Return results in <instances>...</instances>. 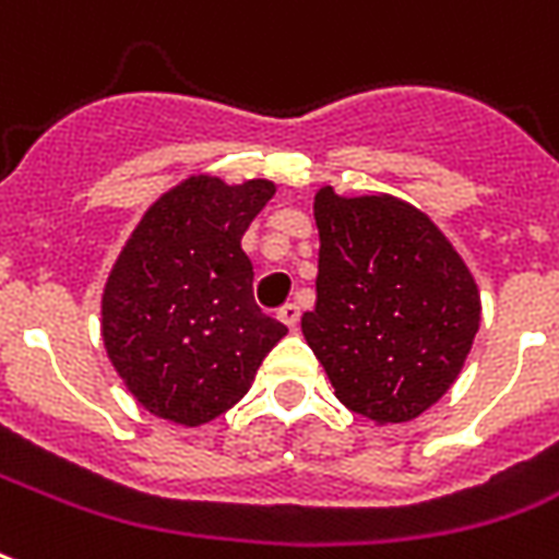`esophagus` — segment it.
Listing matches in <instances>:
<instances>
[{
  "label": "esophagus",
  "mask_w": 559,
  "mask_h": 559,
  "mask_svg": "<svg viewBox=\"0 0 559 559\" xmlns=\"http://www.w3.org/2000/svg\"><path fill=\"white\" fill-rule=\"evenodd\" d=\"M298 317H301V310H298V305H284V308L278 310V319H281V322H284V325L289 328V331H296Z\"/></svg>",
  "instance_id": "obj_1"
}]
</instances>
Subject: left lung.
Returning <instances> with one entry per match:
<instances>
[{
  "label": "left lung",
  "instance_id": "obj_1",
  "mask_svg": "<svg viewBox=\"0 0 559 559\" xmlns=\"http://www.w3.org/2000/svg\"><path fill=\"white\" fill-rule=\"evenodd\" d=\"M317 308L301 334L366 419L411 421L449 393L480 325V293L449 237L395 195L319 187Z\"/></svg>",
  "mask_w": 559,
  "mask_h": 559
}]
</instances>
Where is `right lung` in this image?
I'll use <instances>...</instances> for the list:
<instances>
[{
  "label": "right lung",
  "mask_w": 559,
  "mask_h": 559,
  "mask_svg": "<svg viewBox=\"0 0 559 559\" xmlns=\"http://www.w3.org/2000/svg\"><path fill=\"white\" fill-rule=\"evenodd\" d=\"M275 195L266 178L193 176L157 199L102 293V340L148 413L204 425L240 402L287 328L261 313L240 240Z\"/></svg>",
  "instance_id": "obj_1"
}]
</instances>
